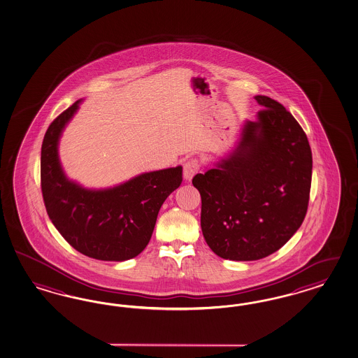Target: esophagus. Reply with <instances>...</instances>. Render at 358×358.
I'll list each match as a JSON object with an SVG mask.
<instances>
[{
  "mask_svg": "<svg viewBox=\"0 0 358 358\" xmlns=\"http://www.w3.org/2000/svg\"><path fill=\"white\" fill-rule=\"evenodd\" d=\"M199 169H200V164L196 161V159H189L183 164V176L184 179L187 182H191L194 175L199 173Z\"/></svg>",
  "mask_w": 358,
  "mask_h": 358,
  "instance_id": "obj_1",
  "label": "esophagus"
}]
</instances>
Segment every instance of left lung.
<instances>
[{"mask_svg":"<svg viewBox=\"0 0 358 358\" xmlns=\"http://www.w3.org/2000/svg\"><path fill=\"white\" fill-rule=\"evenodd\" d=\"M255 99L264 110L245 120L234 150L192 179L205 242L235 262L259 260L285 245L305 220L311 187L306 133L282 104Z\"/></svg>","mask_w":358,"mask_h":358,"instance_id":"obj_1","label":"left lung"}]
</instances>
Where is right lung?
<instances>
[{
	"instance_id": "add662e5",
	"label": "right lung",
	"mask_w": 358,
	"mask_h": 358,
	"mask_svg": "<svg viewBox=\"0 0 358 358\" xmlns=\"http://www.w3.org/2000/svg\"><path fill=\"white\" fill-rule=\"evenodd\" d=\"M82 99L59 115L41 145L43 200L52 224L78 252L104 262H124L148 245L157 215L180 185L182 166L143 173L125 183L89 189L71 180L62 170L59 141Z\"/></svg>"
}]
</instances>
